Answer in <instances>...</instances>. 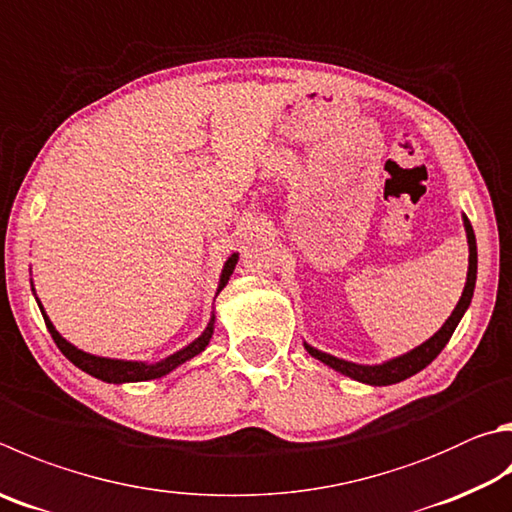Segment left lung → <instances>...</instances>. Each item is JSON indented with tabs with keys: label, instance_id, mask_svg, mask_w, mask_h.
<instances>
[{
	"label": "left lung",
	"instance_id": "obj_1",
	"mask_svg": "<svg viewBox=\"0 0 512 512\" xmlns=\"http://www.w3.org/2000/svg\"><path fill=\"white\" fill-rule=\"evenodd\" d=\"M463 226H466L468 250H470L466 286H463V293L459 297L457 306H454L452 315L443 322V327L436 331L430 340H425L423 345H418L416 349L403 353V356L383 362V365H358V362H349V360H342V358L331 356V353H324L320 349L306 345V342H304V349L309 351L315 360L324 362V365H329L331 369L340 371V374H345V376H349L353 380H358V383L374 385V387L401 383V380L410 378V376L418 374V371H421V369H425L436 356H439V353L443 351V347L448 345V340L452 338L454 329H457V324L461 322L463 313L468 311V306L472 302V293H475V282H477V239H475V230H472L466 215H463Z\"/></svg>",
	"mask_w": 512,
	"mask_h": 512
}]
</instances>
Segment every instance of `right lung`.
<instances>
[{
	"mask_svg": "<svg viewBox=\"0 0 512 512\" xmlns=\"http://www.w3.org/2000/svg\"><path fill=\"white\" fill-rule=\"evenodd\" d=\"M237 259L239 253H232L226 264H224V271H221L219 277V286H217V295L221 293V288H224L230 280L232 271H235L237 266ZM35 293V291H33ZM37 300V297H35ZM37 306H40L42 311V318L46 322V329H49L51 338L58 349L67 356L73 365L78 369L87 371L89 376H94L98 380H105V383H114V385H123V383H141V380H154V378H161L165 374H170L176 367H181L183 362H188L190 358L199 356V353L208 347V342L212 338V333H215V313H212V318L208 322L206 331L201 333L197 340H192L188 347H183L181 351L172 353V356H167L159 362H141V360H116V358H102V356H94V353H87L78 347H73L69 340H64L58 331H55L53 322L49 320V315L44 313V306L37 300Z\"/></svg>",
	"mask_w": 512,
	"mask_h": 512,
	"instance_id": "1",
	"label": "right lung"
}]
</instances>
